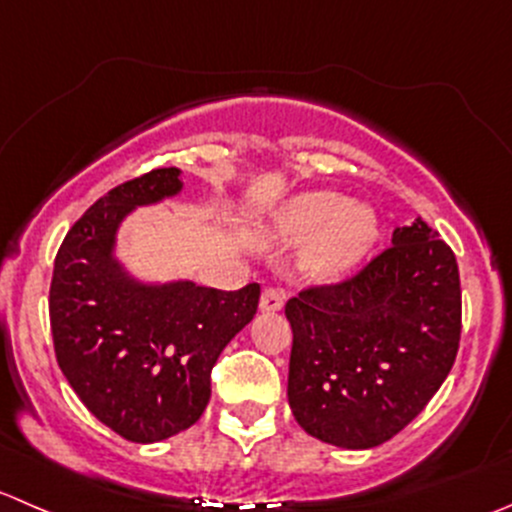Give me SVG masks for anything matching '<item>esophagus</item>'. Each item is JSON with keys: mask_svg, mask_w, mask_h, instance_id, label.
Instances as JSON below:
<instances>
[{"mask_svg": "<svg viewBox=\"0 0 512 512\" xmlns=\"http://www.w3.org/2000/svg\"><path fill=\"white\" fill-rule=\"evenodd\" d=\"M282 305H285V295H282L280 287L270 285L262 290V297H260L262 312H277V310H282Z\"/></svg>", "mask_w": 512, "mask_h": 512, "instance_id": "obj_1", "label": "esophagus"}]
</instances>
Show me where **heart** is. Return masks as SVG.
<instances>
[{
  "mask_svg": "<svg viewBox=\"0 0 512 512\" xmlns=\"http://www.w3.org/2000/svg\"><path fill=\"white\" fill-rule=\"evenodd\" d=\"M345 204L347 200L337 192H307L277 215L275 232L282 240H307L326 227L310 255V267L317 275L345 272L377 237V220L370 207L345 208Z\"/></svg>",
  "mask_w": 512,
  "mask_h": 512,
  "instance_id": "obj_1",
  "label": "heart"
}]
</instances>
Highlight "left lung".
Here are the masks:
<instances>
[{"label": "left lung", "instance_id": "obj_1", "mask_svg": "<svg viewBox=\"0 0 512 512\" xmlns=\"http://www.w3.org/2000/svg\"><path fill=\"white\" fill-rule=\"evenodd\" d=\"M285 315L297 423L337 448H375L418 418L453 367L463 327L458 262L418 220L345 280L305 287Z\"/></svg>", "mask_w": 512, "mask_h": 512}]
</instances>
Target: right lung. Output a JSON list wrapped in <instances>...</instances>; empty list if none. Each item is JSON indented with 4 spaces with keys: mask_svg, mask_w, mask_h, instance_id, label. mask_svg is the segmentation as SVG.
Listing matches in <instances>:
<instances>
[{
    "mask_svg": "<svg viewBox=\"0 0 512 512\" xmlns=\"http://www.w3.org/2000/svg\"><path fill=\"white\" fill-rule=\"evenodd\" d=\"M182 190L160 167L99 197L54 257L49 325L54 355L89 413L132 443L172 438L200 420L227 342L255 317L260 285H140L112 260L114 232L132 207Z\"/></svg>",
    "mask_w": 512,
    "mask_h": 512,
    "instance_id": "obj_1",
    "label": "right lung"
}]
</instances>
